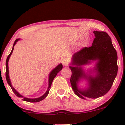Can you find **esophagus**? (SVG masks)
<instances>
[{"label": "esophagus", "instance_id": "obj_1", "mask_svg": "<svg viewBox=\"0 0 125 125\" xmlns=\"http://www.w3.org/2000/svg\"><path fill=\"white\" fill-rule=\"evenodd\" d=\"M62 64H63V66H66L68 65V63H69L68 59H66V58L63 59L62 60Z\"/></svg>", "mask_w": 125, "mask_h": 125}]
</instances>
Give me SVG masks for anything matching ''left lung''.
Instances as JSON below:
<instances>
[{
	"mask_svg": "<svg viewBox=\"0 0 125 125\" xmlns=\"http://www.w3.org/2000/svg\"><path fill=\"white\" fill-rule=\"evenodd\" d=\"M95 38L91 46L83 48L73 56L71 82L74 94L83 99H96L104 96L110 89L117 75L118 67L117 56L112 43L111 38L104 31H94ZM98 61L95 68L96 77L86 74L81 66L89 63L91 60ZM82 78L89 82V87L85 90H79L77 83Z\"/></svg>",
	"mask_w": 125,
	"mask_h": 125,
	"instance_id": "8db88e82",
	"label": "left lung"
}]
</instances>
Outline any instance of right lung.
<instances>
[{"instance_id": "obj_1", "label": "right lung", "mask_w": 125, "mask_h": 125, "mask_svg": "<svg viewBox=\"0 0 125 125\" xmlns=\"http://www.w3.org/2000/svg\"><path fill=\"white\" fill-rule=\"evenodd\" d=\"M19 39H16L15 41V43H14V44H13V48H12V51H11L10 53L8 55V58H7V59H6V78L7 82H8V83L9 84V86H10L11 89H12L13 92H14V94H15L18 97H22V100H23L24 101L29 102H40V101H41V100H43L45 98V97H46L47 96H48V94H49V90H50V88H51V87L52 83V82H53V81L54 77H56V76L57 75V74H58V73L59 72L61 71L62 69L63 65L61 63L60 64H59L58 66L56 67L55 68H54V69L53 70V71H52L51 73H50L49 77V87L48 88V90H47V91L46 92V93L43 94V95L41 97H38V98H35V99L27 98V97H25L22 96H21V94H19L18 92H17L16 90H15V89L14 88V87L12 86V84H11V82H10V78H9V76L8 62H9V60L10 56V55L12 54V52H13V51L14 46L15 45V44L16 43V42L19 41Z\"/></svg>"}]
</instances>
